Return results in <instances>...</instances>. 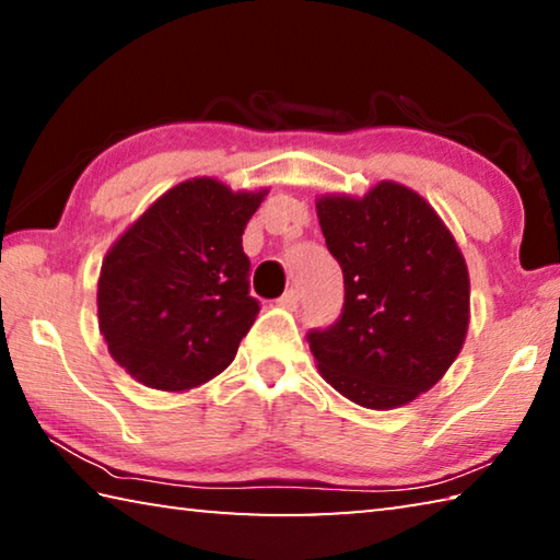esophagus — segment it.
I'll return each instance as SVG.
<instances>
[{
  "label": "esophagus",
  "mask_w": 560,
  "mask_h": 560,
  "mask_svg": "<svg viewBox=\"0 0 560 560\" xmlns=\"http://www.w3.org/2000/svg\"><path fill=\"white\" fill-rule=\"evenodd\" d=\"M299 303H301V293H299V289H289V291L283 293V296L279 299V306L289 308V311L299 308Z\"/></svg>",
  "instance_id": "1"
}]
</instances>
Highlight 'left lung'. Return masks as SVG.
<instances>
[{
  "mask_svg": "<svg viewBox=\"0 0 560 560\" xmlns=\"http://www.w3.org/2000/svg\"><path fill=\"white\" fill-rule=\"evenodd\" d=\"M318 222L343 269V308L306 340L340 395L371 410L415 400L447 373L469 326V273L438 212L395 183L363 200L320 197Z\"/></svg>",
  "mask_w": 560,
  "mask_h": 560,
  "instance_id": "left-lung-1",
  "label": "left lung"
}]
</instances>
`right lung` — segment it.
I'll return each mask as SVG.
<instances>
[{"instance_id": "1", "label": "right lung", "mask_w": 560, "mask_h": 560, "mask_svg": "<svg viewBox=\"0 0 560 560\" xmlns=\"http://www.w3.org/2000/svg\"><path fill=\"white\" fill-rule=\"evenodd\" d=\"M264 192L195 177L165 192L113 244L98 279V324L138 383L189 390L232 363L259 314L242 234Z\"/></svg>"}]
</instances>
